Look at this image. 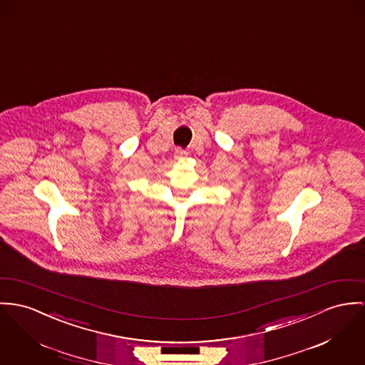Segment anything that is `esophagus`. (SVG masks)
<instances>
[{
	"label": "esophagus",
	"instance_id": "obj_1",
	"mask_svg": "<svg viewBox=\"0 0 365 365\" xmlns=\"http://www.w3.org/2000/svg\"><path fill=\"white\" fill-rule=\"evenodd\" d=\"M175 158L176 160H185L187 155H189V153L186 151V150H183V148H180V147H178V148H175Z\"/></svg>",
	"mask_w": 365,
	"mask_h": 365
}]
</instances>
